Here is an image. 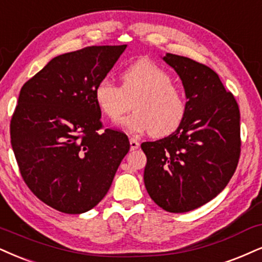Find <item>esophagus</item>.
I'll return each mask as SVG.
<instances>
[{
    "mask_svg": "<svg viewBox=\"0 0 262 262\" xmlns=\"http://www.w3.org/2000/svg\"><path fill=\"white\" fill-rule=\"evenodd\" d=\"M138 147H140V142H138L137 140H135V138H131V140H130L131 150H136Z\"/></svg>",
    "mask_w": 262,
    "mask_h": 262,
    "instance_id": "obj_1",
    "label": "esophagus"
}]
</instances>
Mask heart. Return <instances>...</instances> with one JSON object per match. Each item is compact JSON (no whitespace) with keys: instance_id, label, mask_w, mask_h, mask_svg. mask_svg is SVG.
<instances>
[{"instance_id":"obj_1","label":"heart","mask_w":262,"mask_h":262,"mask_svg":"<svg viewBox=\"0 0 262 262\" xmlns=\"http://www.w3.org/2000/svg\"><path fill=\"white\" fill-rule=\"evenodd\" d=\"M119 79L120 87L102 79L93 89V101L108 120L118 121L132 101L135 112L121 122L130 134L149 131L153 137H164L179 128L186 116L187 101L166 70L149 60H140L125 68Z\"/></svg>"}]
</instances>
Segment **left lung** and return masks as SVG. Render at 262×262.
<instances>
[{
	"label": "left lung",
	"mask_w": 262,
	"mask_h": 262,
	"mask_svg": "<svg viewBox=\"0 0 262 262\" xmlns=\"http://www.w3.org/2000/svg\"><path fill=\"white\" fill-rule=\"evenodd\" d=\"M163 59L179 74L187 113L179 128L156 142H143L144 185L157 205L187 212L225 189L241 154V114L233 95L209 67L166 53Z\"/></svg>",
	"instance_id": "obj_1"
}]
</instances>
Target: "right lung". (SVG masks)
<instances>
[{
    "label": "right lung",
    "mask_w": 262,
    "mask_h": 262,
    "mask_svg": "<svg viewBox=\"0 0 262 262\" xmlns=\"http://www.w3.org/2000/svg\"><path fill=\"white\" fill-rule=\"evenodd\" d=\"M91 46L60 54L23 85L11 143L23 180L45 204L82 214L104 198L130 150L124 132L102 130L93 89L125 51Z\"/></svg>",
    "instance_id": "1"
}]
</instances>
